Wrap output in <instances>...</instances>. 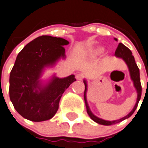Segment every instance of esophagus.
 Segmentation results:
<instances>
[{
	"mask_svg": "<svg viewBox=\"0 0 148 148\" xmlns=\"http://www.w3.org/2000/svg\"><path fill=\"white\" fill-rule=\"evenodd\" d=\"M76 79L77 80H82L84 79V75L81 74H78L76 75Z\"/></svg>",
	"mask_w": 148,
	"mask_h": 148,
	"instance_id": "esophagus-1",
	"label": "esophagus"
}]
</instances>
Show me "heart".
Masks as SVG:
<instances>
[{"label":"heart","instance_id":"1","mask_svg":"<svg viewBox=\"0 0 148 148\" xmlns=\"http://www.w3.org/2000/svg\"><path fill=\"white\" fill-rule=\"evenodd\" d=\"M102 47H95V48H93V49H89V51H87L86 56H87L89 58L93 59V58H95V57H97L99 55H100V54L102 53Z\"/></svg>","mask_w":148,"mask_h":148}]
</instances>
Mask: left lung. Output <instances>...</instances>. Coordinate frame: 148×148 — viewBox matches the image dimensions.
I'll list each match as a JSON object with an SVG mask.
<instances>
[{
	"mask_svg": "<svg viewBox=\"0 0 148 148\" xmlns=\"http://www.w3.org/2000/svg\"><path fill=\"white\" fill-rule=\"evenodd\" d=\"M115 40L117 41V39L116 38H114ZM115 56L117 57V58H120V59H122L123 60L126 62V64H127L128 68H129V71H130V77H131V80L133 82V85L135 86V89H136V92H137V100H136V103H135V106H134L133 109L131 110V112L130 114H128L126 116H123V118L119 119V120H113V121H108V120H103V119L99 118L98 116H96L95 115L92 114V112L91 111L90 108H89V105H88L87 99H86V92H87V82L86 80H84V83L85 84V91H84V101H85V105L86 108V111H87V114H89V116H90V118L95 121V123H97L99 124H101V125H104V126H110V125H113V124L118 123L121 122L123 120H126V119L129 118L130 116H131L132 115L134 112H135V109L137 108L138 104L139 102L140 99H141V81H140V73H139V68H138L137 64L135 63V58L132 56V53L131 50H130L128 47H126V46L123 45L122 43H119L118 47L116 48V52H115Z\"/></svg>",
	"mask_w": 148,
	"mask_h": 148,
	"instance_id": "8db88e82",
	"label": "left lung"
}]
</instances>
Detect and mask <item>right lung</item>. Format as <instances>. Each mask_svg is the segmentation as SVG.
Here are the masks:
<instances>
[{
    "label": "right lung",
    "instance_id": "right-lung-1",
    "mask_svg": "<svg viewBox=\"0 0 148 148\" xmlns=\"http://www.w3.org/2000/svg\"><path fill=\"white\" fill-rule=\"evenodd\" d=\"M65 39L43 35L28 43L18 54L10 75V99L17 112L34 122L51 119L59 109L64 92L74 81V74L48 81L40 79L46 68L65 59Z\"/></svg>",
    "mask_w": 148,
    "mask_h": 148
}]
</instances>
